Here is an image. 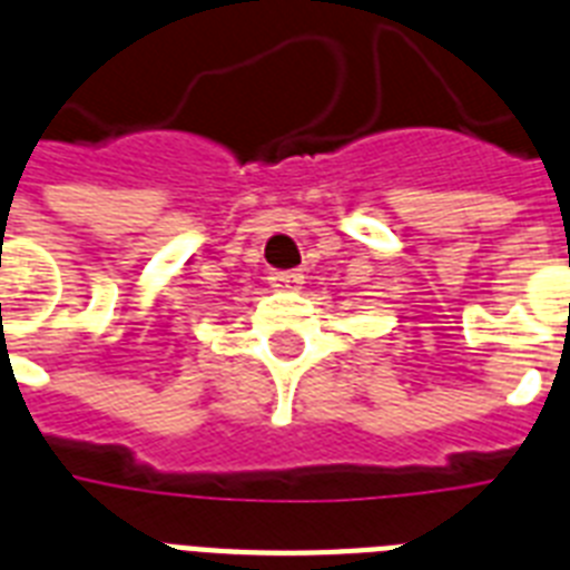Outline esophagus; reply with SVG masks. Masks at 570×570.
Segmentation results:
<instances>
[{"label": "esophagus", "instance_id": "34e87169", "mask_svg": "<svg viewBox=\"0 0 570 570\" xmlns=\"http://www.w3.org/2000/svg\"><path fill=\"white\" fill-rule=\"evenodd\" d=\"M269 284L275 286V289H281V293H293V289H301L304 275H301V272H272Z\"/></svg>", "mask_w": 570, "mask_h": 570}]
</instances>
